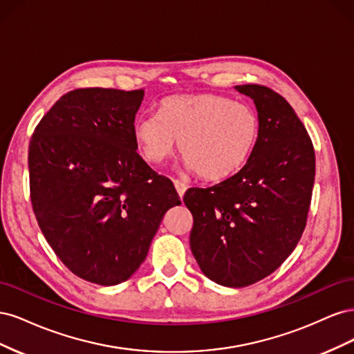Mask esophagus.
Listing matches in <instances>:
<instances>
[{"label": "esophagus", "instance_id": "1", "mask_svg": "<svg viewBox=\"0 0 354 354\" xmlns=\"http://www.w3.org/2000/svg\"><path fill=\"white\" fill-rule=\"evenodd\" d=\"M174 186H176V190H177L178 196H180V198H183V195H185V192H186L187 186H186L181 180H174Z\"/></svg>", "mask_w": 354, "mask_h": 354}]
</instances>
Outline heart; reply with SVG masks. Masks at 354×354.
I'll list each match as a JSON object with an SVG mask.
<instances>
[{
  "label": "heart",
  "mask_w": 354,
  "mask_h": 354,
  "mask_svg": "<svg viewBox=\"0 0 354 354\" xmlns=\"http://www.w3.org/2000/svg\"><path fill=\"white\" fill-rule=\"evenodd\" d=\"M261 120L248 102L217 94L171 95L159 115L134 124V138L146 160L160 164L180 142L185 167L207 181H221L248 162L259 143Z\"/></svg>",
  "instance_id": "obj_1"
}]
</instances>
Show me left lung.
Returning <instances> with one entry per match:
<instances>
[{
  "mask_svg": "<svg viewBox=\"0 0 354 354\" xmlns=\"http://www.w3.org/2000/svg\"><path fill=\"white\" fill-rule=\"evenodd\" d=\"M255 103L261 131L248 162L207 189L190 187V250L202 273L242 288L272 274L306 229L315 185V149L306 127L281 94L259 84L236 85Z\"/></svg>",
  "mask_w": 354,
  "mask_h": 354,
  "instance_id": "1",
  "label": "left lung"
}]
</instances>
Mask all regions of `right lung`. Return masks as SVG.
<instances>
[{
    "label": "right lung",
    "instance_id": "add662e5",
    "mask_svg": "<svg viewBox=\"0 0 354 354\" xmlns=\"http://www.w3.org/2000/svg\"><path fill=\"white\" fill-rule=\"evenodd\" d=\"M145 90L78 88L42 116L29 143L39 229L84 281L118 285L140 267L164 214L180 205L169 178L137 153Z\"/></svg>",
    "mask_w": 354,
    "mask_h": 354
}]
</instances>
